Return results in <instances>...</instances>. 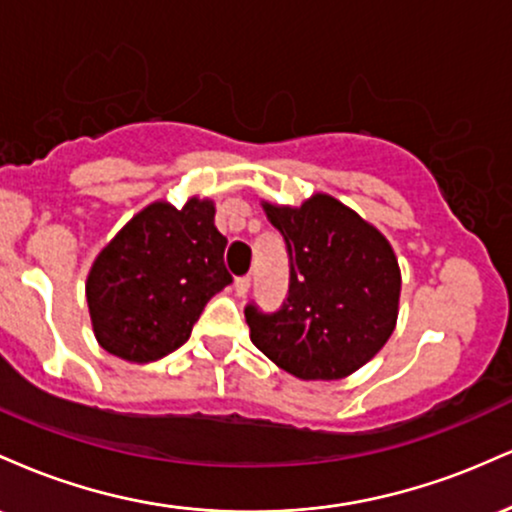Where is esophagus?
I'll list each match as a JSON object with an SVG mask.
<instances>
[{"instance_id":"obj_1","label":"esophagus","mask_w":512,"mask_h":512,"mask_svg":"<svg viewBox=\"0 0 512 512\" xmlns=\"http://www.w3.org/2000/svg\"><path fill=\"white\" fill-rule=\"evenodd\" d=\"M233 289H236V293H238L240 298L248 296V291H250V276H238L236 284H233Z\"/></svg>"}]
</instances>
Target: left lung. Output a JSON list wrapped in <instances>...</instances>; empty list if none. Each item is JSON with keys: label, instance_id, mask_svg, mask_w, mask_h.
<instances>
[{"label": "left lung", "instance_id": "1", "mask_svg": "<svg viewBox=\"0 0 512 512\" xmlns=\"http://www.w3.org/2000/svg\"><path fill=\"white\" fill-rule=\"evenodd\" d=\"M286 240L289 296L276 313L245 308L250 339L301 380H339L395 332L402 274L387 238L339 199L317 192L301 207L264 202Z\"/></svg>", "mask_w": 512, "mask_h": 512}]
</instances>
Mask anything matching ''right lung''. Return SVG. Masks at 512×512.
I'll use <instances>...</instances> for the list:
<instances>
[{"mask_svg": "<svg viewBox=\"0 0 512 512\" xmlns=\"http://www.w3.org/2000/svg\"><path fill=\"white\" fill-rule=\"evenodd\" d=\"M214 202H154L98 252L86 279L93 334L108 354L149 363L190 339L204 305L231 284Z\"/></svg>", "mask_w": 512, "mask_h": 512, "instance_id": "1", "label": "right lung"}]
</instances>
